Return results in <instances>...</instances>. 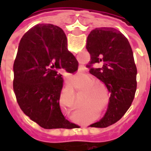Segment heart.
Instances as JSON below:
<instances>
[{
  "label": "heart",
  "instance_id": "b5f03b06",
  "mask_svg": "<svg viewBox=\"0 0 151 151\" xmlns=\"http://www.w3.org/2000/svg\"><path fill=\"white\" fill-rule=\"evenodd\" d=\"M91 82H93V79H92L91 77H87V78L85 79L84 84L86 85V84H90V83H91ZM92 87H94V86H88L86 87V89H91Z\"/></svg>",
  "mask_w": 151,
  "mask_h": 151
}]
</instances>
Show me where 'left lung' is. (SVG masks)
Returning <instances> with one entry per match:
<instances>
[{
	"label": "left lung",
	"instance_id": "1",
	"mask_svg": "<svg viewBox=\"0 0 151 151\" xmlns=\"http://www.w3.org/2000/svg\"><path fill=\"white\" fill-rule=\"evenodd\" d=\"M91 55L87 67L94 64L100 68L90 69L110 93L108 109L101 120L93 124L98 128L111 125L123 116L132 104L137 89V67L127 38L112 27L95 28L86 40ZM92 124V125H93Z\"/></svg>",
	"mask_w": 151,
	"mask_h": 151
}]
</instances>
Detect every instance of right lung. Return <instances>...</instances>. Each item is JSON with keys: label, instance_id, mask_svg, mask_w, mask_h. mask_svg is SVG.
<instances>
[{"label": "right lung", "instance_id": "obj_1", "mask_svg": "<svg viewBox=\"0 0 151 151\" xmlns=\"http://www.w3.org/2000/svg\"><path fill=\"white\" fill-rule=\"evenodd\" d=\"M78 66L61 28L52 24L31 28L20 40L14 63V91L22 111L43 129L73 127L60 106L61 73H73Z\"/></svg>", "mask_w": 151, "mask_h": 151}]
</instances>
